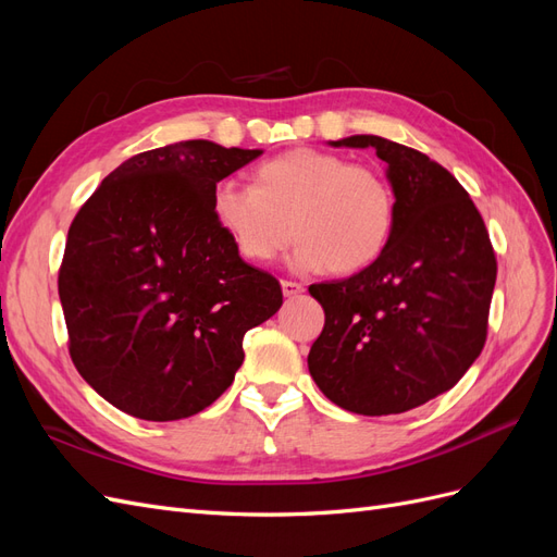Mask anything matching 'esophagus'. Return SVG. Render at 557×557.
I'll return each mask as SVG.
<instances>
[{
  "label": "esophagus",
  "instance_id": "obj_1",
  "mask_svg": "<svg viewBox=\"0 0 557 557\" xmlns=\"http://www.w3.org/2000/svg\"><path fill=\"white\" fill-rule=\"evenodd\" d=\"M281 288H283L285 297H297V295L305 293V285L295 283V281H281Z\"/></svg>",
  "mask_w": 557,
  "mask_h": 557
}]
</instances>
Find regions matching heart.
Returning <instances> with one entry per match:
<instances>
[{"mask_svg":"<svg viewBox=\"0 0 557 557\" xmlns=\"http://www.w3.org/2000/svg\"><path fill=\"white\" fill-rule=\"evenodd\" d=\"M213 213L239 256L274 260L297 237V272L356 274L391 244L397 199L374 166L350 164L318 148H293L256 170V185L221 181Z\"/></svg>","mask_w":557,"mask_h":557,"instance_id":"b5f03b06","label":"heart"}]
</instances>
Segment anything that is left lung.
Listing matches in <instances>:
<instances>
[{
    "mask_svg": "<svg viewBox=\"0 0 557 557\" xmlns=\"http://www.w3.org/2000/svg\"><path fill=\"white\" fill-rule=\"evenodd\" d=\"M330 144L376 150L397 221L376 262L309 288L325 309L309 372L346 411L404 413L450 391L481 356L495 250L474 201L440 162L374 134Z\"/></svg>",
    "mask_w": 557,
    "mask_h": 557,
    "instance_id": "left-lung-1",
    "label": "left lung"
}]
</instances>
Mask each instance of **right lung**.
I'll list each match as a JSON object with an SVG mask.
<instances>
[{"mask_svg":"<svg viewBox=\"0 0 557 557\" xmlns=\"http://www.w3.org/2000/svg\"><path fill=\"white\" fill-rule=\"evenodd\" d=\"M262 156L207 139L134 156L66 234L58 293L78 374L141 420L205 411L244 362V334L272 318L278 281L218 225L215 183Z\"/></svg>","mask_w":557,"mask_h":557,"instance_id":"obj_1","label":"right lung"}]
</instances>
